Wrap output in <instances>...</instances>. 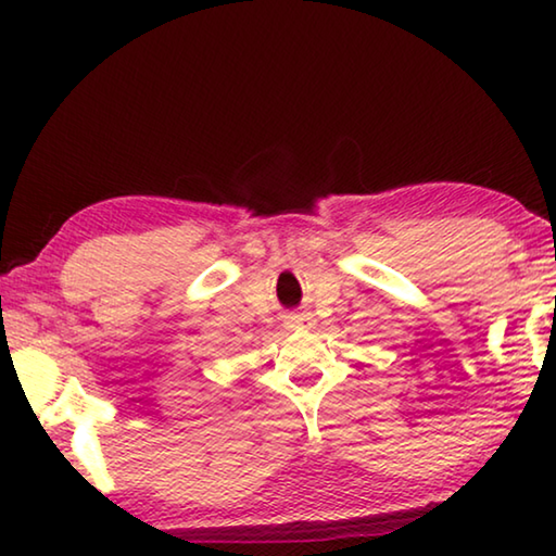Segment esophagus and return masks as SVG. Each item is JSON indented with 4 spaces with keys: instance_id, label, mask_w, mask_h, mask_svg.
<instances>
[{
    "instance_id": "1",
    "label": "esophagus",
    "mask_w": 556,
    "mask_h": 556,
    "mask_svg": "<svg viewBox=\"0 0 556 556\" xmlns=\"http://www.w3.org/2000/svg\"><path fill=\"white\" fill-rule=\"evenodd\" d=\"M285 324H287V328H304V326H312L314 318L308 314H289Z\"/></svg>"
}]
</instances>
